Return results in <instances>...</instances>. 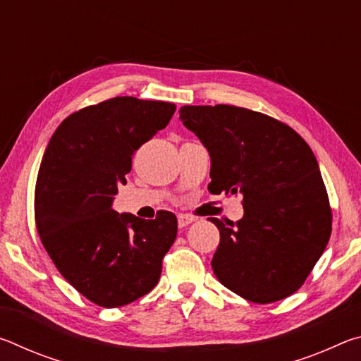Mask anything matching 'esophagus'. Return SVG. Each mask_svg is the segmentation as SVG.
Instances as JSON below:
<instances>
[{
    "instance_id": "1",
    "label": "esophagus",
    "mask_w": 361,
    "mask_h": 361,
    "mask_svg": "<svg viewBox=\"0 0 361 361\" xmlns=\"http://www.w3.org/2000/svg\"><path fill=\"white\" fill-rule=\"evenodd\" d=\"M194 221L192 216L189 215H178V226L180 228H186L188 224H191Z\"/></svg>"
}]
</instances>
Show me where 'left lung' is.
Returning a JSON list of instances; mask_svg holds the SVG:
<instances>
[{
    "mask_svg": "<svg viewBox=\"0 0 361 361\" xmlns=\"http://www.w3.org/2000/svg\"><path fill=\"white\" fill-rule=\"evenodd\" d=\"M180 119L210 154L212 194H242L243 216L219 231L212 259L226 288L258 304L304 283L331 235V209L309 145L282 122L231 105L183 106Z\"/></svg>",
    "mask_w": 361,
    "mask_h": 361,
    "instance_id": "1",
    "label": "left lung"
}]
</instances>
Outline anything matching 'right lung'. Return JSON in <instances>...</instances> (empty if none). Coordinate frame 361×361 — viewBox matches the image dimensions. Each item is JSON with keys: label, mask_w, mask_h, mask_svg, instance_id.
<instances>
[{"label": "right lung", "mask_w": 361, "mask_h": 361, "mask_svg": "<svg viewBox=\"0 0 361 361\" xmlns=\"http://www.w3.org/2000/svg\"><path fill=\"white\" fill-rule=\"evenodd\" d=\"M169 102L116 97L68 116L42 156L35 191L36 228L66 282L102 307H121L159 282L176 239V216L113 210L132 156L172 119Z\"/></svg>", "instance_id": "1"}]
</instances>
